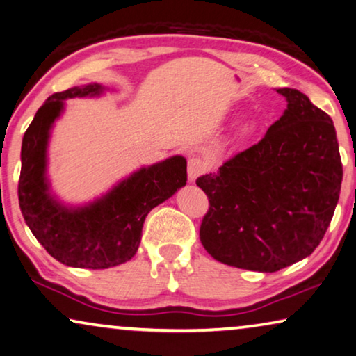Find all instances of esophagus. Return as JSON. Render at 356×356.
<instances>
[{
  "instance_id": "esophagus-1",
  "label": "esophagus",
  "mask_w": 356,
  "mask_h": 356,
  "mask_svg": "<svg viewBox=\"0 0 356 356\" xmlns=\"http://www.w3.org/2000/svg\"><path fill=\"white\" fill-rule=\"evenodd\" d=\"M187 172H188V180H190V182H195V180L201 176V174L206 172V163H204V160H202V158H200V156L190 158Z\"/></svg>"
}]
</instances>
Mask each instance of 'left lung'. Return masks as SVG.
<instances>
[{"instance_id": "left-lung-1", "label": "left lung", "mask_w": 356, "mask_h": 356, "mask_svg": "<svg viewBox=\"0 0 356 356\" xmlns=\"http://www.w3.org/2000/svg\"><path fill=\"white\" fill-rule=\"evenodd\" d=\"M258 144L196 185L209 198L200 239L228 266L275 273L323 239L339 201L342 163L331 117L295 88Z\"/></svg>"}]
</instances>
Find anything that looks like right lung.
Listing matches in <instances>:
<instances>
[{
  "label": "right lung",
  "mask_w": 356,
  "mask_h": 356,
  "mask_svg": "<svg viewBox=\"0 0 356 356\" xmlns=\"http://www.w3.org/2000/svg\"><path fill=\"white\" fill-rule=\"evenodd\" d=\"M107 90L86 83L54 93L39 107L22 140L19 204L44 249L71 268L107 269L136 255L144 220L152 209L187 184V160L169 156L143 166L86 204H66L50 188L49 140L71 98H97Z\"/></svg>",
  "instance_id": "right-lung-1"
}]
</instances>
